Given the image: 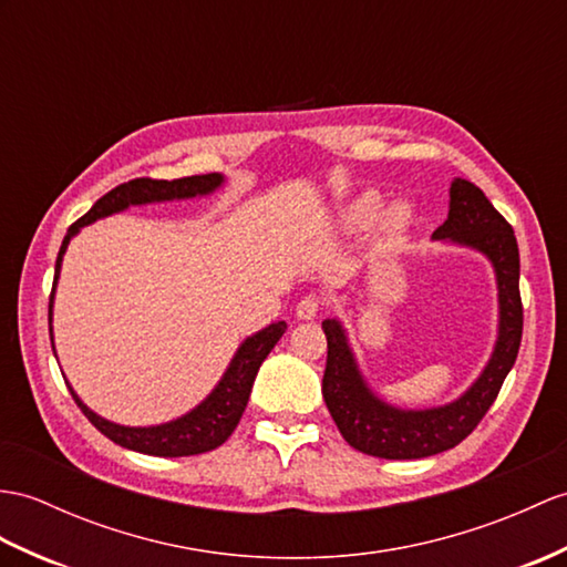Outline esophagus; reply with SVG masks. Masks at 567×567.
Returning a JSON list of instances; mask_svg holds the SVG:
<instances>
[{
	"mask_svg": "<svg viewBox=\"0 0 567 567\" xmlns=\"http://www.w3.org/2000/svg\"><path fill=\"white\" fill-rule=\"evenodd\" d=\"M319 309H321V299L319 297H316V295L301 297L299 305H297V319L311 321V319H316V313H319Z\"/></svg>",
	"mask_w": 567,
	"mask_h": 567,
	"instance_id": "esophagus-1",
	"label": "esophagus"
}]
</instances>
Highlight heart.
I'll use <instances>...</instances> for the list:
<instances>
[{"instance_id":"heart-1","label":"heart","mask_w":567,"mask_h":567,"mask_svg":"<svg viewBox=\"0 0 567 567\" xmlns=\"http://www.w3.org/2000/svg\"><path fill=\"white\" fill-rule=\"evenodd\" d=\"M374 213H377L374 197H362V200H358L350 207L348 221L352 224V227H367V224L372 221ZM405 221H408V213H405L403 205H391V207L384 209V213H381V227L389 229V231L403 229Z\"/></svg>"}]
</instances>
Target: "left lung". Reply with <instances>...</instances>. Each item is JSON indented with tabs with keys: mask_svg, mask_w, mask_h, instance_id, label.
I'll return each instance as SVG.
<instances>
[{
	"mask_svg": "<svg viewBox=\"0 0 567 567\" xmlns=\"http://www.w3.org/2000/svg\"><path fill=\"white\" fill-rule=\"evenodd\" d=\"M450 195V217L432 236L471 246L493 260L499 289V336L495 352L476 384L458 401L430 411H401L367 389L343 328L336 319L323 321L328 343L321 384L323 401L346 442L362 454L379 458H423L452 450L478 427L517 360L524 309L515 231L471 181L456 178Z\"/></svg>",
	"mask_w": 567,
	"mask_h": 567,
	"instance_id": "left-lung-1",
	"label": "left lung"
}]
</instances>
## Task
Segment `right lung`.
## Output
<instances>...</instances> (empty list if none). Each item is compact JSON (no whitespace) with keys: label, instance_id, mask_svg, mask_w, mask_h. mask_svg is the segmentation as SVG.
I'll return each mask as SVG.
<instances>
[{"label":"right lung","instance_id":"obj_1","mask_svg":"<svg viewBox=\"0 0 567 567\" xmlns=\"http://www.w3.org/2000/svg\"><path fill=\"white\" fill-rule=\"evenodd\" d=\"M217 186H221L219 174H205V176H186L174 181H156V178H133L121 186L113 188L99 197L96 205L89 209L84 217H79L72 227L68 229V236L60 246V254L55 260V282L60 275V262L72 236L84 227V224L96 221L101 217H109L113 213H121L127 205H144V203H159V200H176V197H195L213 193ZM55 292V285H52ZM52 321V295L48 305V323ZM287 323L278 321L262 328L256 336L246 338L239 352L234 354L229 370L224 372L217 389L209 396L178 420H171L166 425L156 427H125L115 425L111 420H103L94 411L76 399L72 391L74 403L82 408V413L89 417V423L94 425L101 434H105L111 442L125 446V450L152 454V456H190L203 454L209 450H217L219 444L229 440V434L239 425V420L246 411L248 396H251L256 374L260 370L262 360L268 358V352L275 348V343L282 338ZM52 331V328H50ZM52 336V333H50ZM52 340V338H50ZM55 350V348H52Z\"/></svg>","mask_w":567,"mask_h":567}]
</instances>
